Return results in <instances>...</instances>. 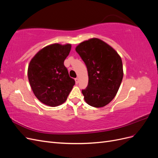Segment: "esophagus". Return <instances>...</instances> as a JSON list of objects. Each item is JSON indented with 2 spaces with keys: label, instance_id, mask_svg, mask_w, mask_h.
Here are the masks:
<instances>
[{
  "label": "esophagus",
  "instance_id": "obj_1",
  "mask_svg": "<svg viewBox=\"0 0 158 158\" xmlns=\"http://www.w3.org/2000/svg\"><path fill=\"white\" fill-rule=\"evenodd\" d=\"M75 82H76V84H78V82H79V78H75Z\"/></svg>",
  "mask_w": 158,
  "mask_h": 158
}]
</instances>
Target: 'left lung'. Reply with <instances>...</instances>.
I'll return each mask as SVG.
<instances>
[{"instance_id":"obj_1","label":"left lung","mask_w":158,"mask_h":158,"mask_svg":"<svg viewBox=\"0 0 158 158\" xmlns=\"http://www.w3.org/2000/svg\"><path fill=\"white\" fill-rule=\"evenodd\" d=\"M76 51L88 69V84L82 90L85 102L94 107L106 106L115 97L122 82L121 56L111 46L98 38L80 43Z\"/></svg>"}]
</instances>
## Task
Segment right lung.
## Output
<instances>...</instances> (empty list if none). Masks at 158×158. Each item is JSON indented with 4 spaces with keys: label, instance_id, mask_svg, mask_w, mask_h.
I'll list each match as a JSON object with an SVG mask.
<instances>
[{
    "label": "right lung",
    "instance_id": "right-lung-1",
    "mask_svg": "<svg viewBox=\"0 0 158 158\" xmlns=\"http://www.w3.org/2000/svg\"><path fill=\"white\" fill-rule=\"evenodd\" d=\"M70 49V44L48 45L33 57L28 66V80L33 92L47 106L63 104L75 84L64 65Z\"/></svg>",
    "mask_w": 158,
    "mask_h": 158
}]
</instances>
